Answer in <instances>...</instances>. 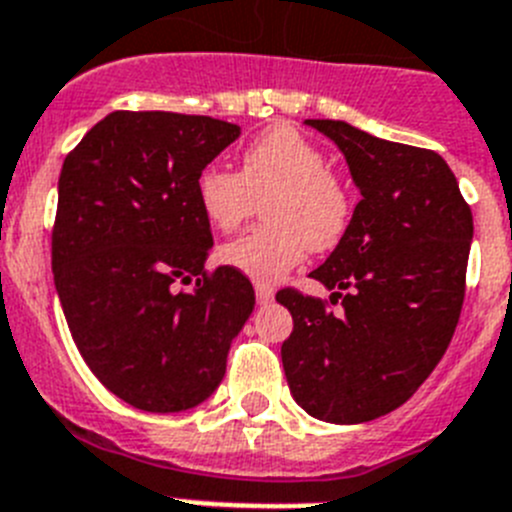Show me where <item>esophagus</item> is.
I'll list each match as a JSON object with an SVG mask.
<instances>
[{"mask_svg":"<svg viewBox=\"0 0 512 512\" xmlns=\"http://www.w3.org/2000/svg\"><path fill=\"white\" fill-rule=\"evenodd\" d=\"M255 293H257V303H260V306H267V303H273V298H275V293H273V288H270V285H260V283H257L255 285Z\"/></svg>","mask_w":512,"mask_h":512,"instance_id":"obj_1","label":"esophagus"}]
</instances>
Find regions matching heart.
I'll use <instances>...</instances> for the list:
<instances>
[{
	"instance_id": "heart-1",
	"label": "heart",
	"mask_w": 512,
	"mask_h": 512,
	"mask_svg": "<svg viewBox=\"0 0 512 512\" xmlns=\"http://www.w3.org/2000/svg\"><path fill=\"white\" fill-rule=\"evenodd\" d=\"M196 199L206 222L219 232H234L257 214L265 227L234 239L219 257L255 283H275L306 257L324 252L344 237L352 216L347 188L329 170L324 150L308 137L278 124L242 153V168L206 165L196 178Z\"/></svg>"
}]
</instances>
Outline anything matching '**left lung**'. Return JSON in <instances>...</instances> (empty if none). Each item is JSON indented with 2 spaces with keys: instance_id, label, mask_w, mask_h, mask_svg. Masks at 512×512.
<instances>
[{
  "instance_id": "1",
  "label": "left lung",
  "mask_w": 512,
  "mask_h": 512,
  "mask_svg": "<svg viewBox=\"0 0 512 512\" xmlns=\"http://www.w3.org/2000/svg\"><path fill=\"white\" fill-rule=\"evenodd\" d=\"M349 165L362 199L324 265L331 298L280 290L293 331L280 347L288 388L308 416L362 423L411 398L449 347L464 303L472 211L434 150L380 140L339 119H306Z\"/></svg>"
}]
</instances>
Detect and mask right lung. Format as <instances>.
Segmentation results:
<instances>
[{
  "instance_id": "right-lung-1",
  "label": "right lung",
  "mask_w": 512,
  "mask_h": 512,
  "mask_svg": "<svg viewBox=\"0 0 512 512\" xmlns=\"http://www.w3.org/2000/svg\"><path fill=\"white\" fill-rule=\"evenodd\" d=\"M237 137L214 117L112 112L63 163L55 290L89 370L140 411L204 403L255 308L239 270L206 273L214 239L196 199L199 173ZM191 277L193 291L175 290Z\"/></svg>"
}]
</instances>
